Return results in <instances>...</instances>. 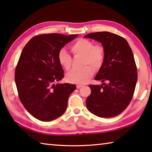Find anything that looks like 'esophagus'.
Returning a JSON list of instances; mask_svg holds the SVG:
<instances>
[{"label": "esophagus", "instance_id": "1", "mask_svg": "<svg viewBox=\"0 0 152 152\" xmlns=\"http://www.w3.org/2000/svg\"><path fill=\"white\" fill-rule=\"evenodd\" d=\"M82 86V85H80V84H78V85H76L77 88H81Z\"/></svg>", "mask_w": 152, "mask_h": 152}]
</instances>
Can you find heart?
<instances>
[{"instance_id":"heart-1","label":"heart","mask_w":152,"mask_h":152,"mask_svg":"<svg viewBox=\"0 0 152 152\" xmlns=\"http://www.w3.org/2000/svg\"><path fill=\"white\" fill-rule=\"evenodd\" d=\"M74 55L82 56V66L79 70H74L67 74L66 80L75 84H84L88 81L94 74V69H99L102 65L104 59V48L102 44H94L91 40L77 39L70 46ZM58 59L59 64L66 70H69L72 66V57L65 49L59 51ZM93 66L92 67L91 66Z\"/></svg>"}]
</instances>
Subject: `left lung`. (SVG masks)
Listing matches in <instances>:
<instances>
[{
    "instance_id": "8db88e82",
    "label": "left lung",
    "mask_w": 152,
    "mask_h": 152,
    "mask_svg": "<svg viewBox=\"0 0 152 152\" xmlns=\"http://www.w3.org/2000/svg\"><path fill=\"white\" fill-rule=\"evenodd\" d=\"M84 37L101 43L105 51L103 63L94 78L103 83L89 85L91 93L86 101L87 109L100 117L117 116L129 104L137 83V66L132 49L125 39L110 32L91 33Z\"/></svg>"
}]
</instances>
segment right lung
I'll return each mask as SVG.
<instances>
[{"label": "right lung", "instance_id": "right-lung-1", "mask_svg": "<svg viewBox=\"0 0 152 152\" xmlns=\"http://www.w3.org/2000/svg\"><path fill=\"white\" fill-rule=\"evenodd\" d=\"M77 35L48 33L31 38L23 50L15 69V80L20 102L33 117L50 121L66 111L70 94L76 88L64 78L58 52Z\"/></svg>", "mask_w": 152, "mask_h": 152}]
</instances>
